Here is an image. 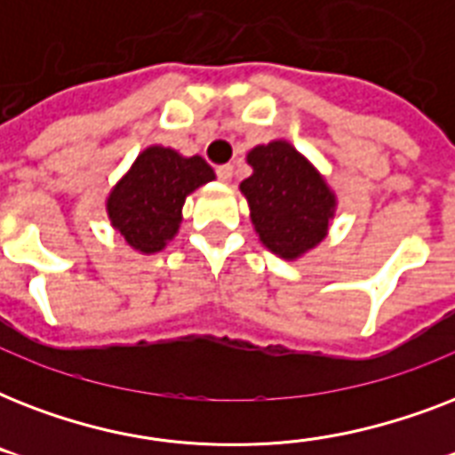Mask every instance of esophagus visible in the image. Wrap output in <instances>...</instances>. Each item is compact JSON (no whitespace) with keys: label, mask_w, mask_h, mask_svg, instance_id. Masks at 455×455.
<instances>
[{"label":"esophagus","mask_w":455,"mask_h":455,"mask_svg":"<svg viewBox=\"0 0 455 455\" xmlns=\"http://www.w3.org/2000/svg\"><path fill=\"white\" fill-rule=\"evenodd\" d=\"M217 177H220L224 184H231V179H234V164H220V167H217Z\"/></svg>","instance_id":"obj_1"}]
</instances>
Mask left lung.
<instances>
[{
  "instance_id": "left-lung-1",
  "label": "left lung",
  "mask_w": 455,
  "mask_h": 455,
  "mask_svg": "<svg viewBox=\"0 0 455 455\" xmlns=\"http://www.w3.org/2000/svg\"><path fill=\"white\" fill-rule=\"evenodd\" d=\"M252 174L241 181L259 243L295 262L323 243L335 220L338 196L309 157L285 139L248 151Z\"/></svg>"
}]
</instances>
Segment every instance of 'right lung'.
Here are the masks:
<instances>
[{"label": "right lung", "mask_w": 455, "mask_h": 455, "mask_svg": "<svg viewBox=\"0 0 455 455\" xmlns=\"http://www.w3.org/2000/svg\"><path fill=\"white\" fill-rule=\"evenodd\" d=\"M212 179L214 170L200 156L186 157L170 146H148L110 188L106 198L110 227L134 252L156 255L179 234L186 198Z\"/></svg>", "instance_id": "obj_1"}]
</instances>
